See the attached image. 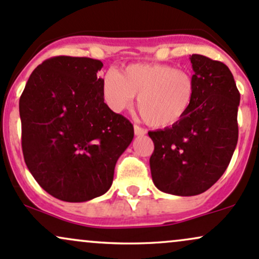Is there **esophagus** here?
<instances>
[{"label": "esophagus", "instance_id": "esophagus-1", "mask_svg": "<svg viewBox=\"0 0 259 259\" xmlns=\"http://www.w3.org/2000/svg\"><path fill=\"white\" fill-rule=\"evenodd\" d=\"M145 133H147V131L144 128H142V127L137 126V124H135V135L136 136H144Z\"/></svg>", "mask_w": 259, "mask_h": 259}]
</instances>
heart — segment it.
<instances>
[{
  "mask_svg": "<svg viewBox=\"0 0 259 259\" xmlns=\"http://www.w3.org/2000/svg\"><path fill=\"white\" fill-rule=\"evenodd\" d=\"M136 94L144 120L153 127H168L191 109L196 82L186 69L161 63H135L127 66L123 74L115 68L106 72L103 97L112 111L120 112L132 105Z\"/></svg>",
  "mask_w": 259,
  "mask_h": 259,
  "instance_id": "b5f03b06",
  "label": "heart"
}]
</instances>
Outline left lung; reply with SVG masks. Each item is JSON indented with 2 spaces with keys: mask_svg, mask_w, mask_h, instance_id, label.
I'll list each match as a JSON object with an SVG mask.
<instances>
[{
  "mask_svg": "<svg viewBox=\"0 0 259 259\" xmlns=\"http://www.w3.org/2000/svg\"><path fill=\"white\" fill-rule=\"evenodd\" d=\"M196 82L191 109L177 123L150 131L154 143L150 171L154 185L174 196H197L225 172L239 138L240 93L229 67L192 55Z\"/></svg>",
  "mask_w": 259,
  "mask_h": 259,
  "instance_id": "1",
  "label": "left lung"
}]
</instances>
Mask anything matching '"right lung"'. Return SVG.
<instances>
[{
	"label": "right lung",
	"instance_id": "obj_1",
	"mask_svg": "<svg viewBox=\"0 0 259 259\" xmlns=\"http://www.w3.org/2000/svg\"><path fill=\"white\" fill-rule=\"evenodd\" d=\"M103 62L57 56L33 71L19 99L22 149L34 179L55 198L87 202L111 187L133 126L104 103Z\"/></svg>",
	"mask_w": 259,
	"mask_h": 259
}]
</instances>
